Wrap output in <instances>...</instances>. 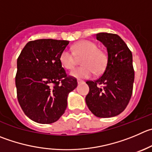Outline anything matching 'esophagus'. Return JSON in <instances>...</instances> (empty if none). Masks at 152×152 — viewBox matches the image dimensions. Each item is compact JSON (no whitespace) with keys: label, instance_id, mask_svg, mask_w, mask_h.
Here are the masks:
<instances>
[{"label":"esophagus","instance_id":"esophagus-1","mask_svg":"<svg viewBox=\"0 0 152 152\" xmlns=\"http://www.w3.org/2000/svg\"><path fill=\"white\" fill-rule=\"evenodd\" d=\"M84 83V81H83V80H77V83H78V84H80V83Z\"/></svg>","mask_w":152,"mask_h":152}]
</instances>
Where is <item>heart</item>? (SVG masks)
I'll return each instance as SVG.
<instances>
[{
  "label": "heart",
  "instance_id": "obj_1",
  "mask_svg": "<svg viewBox=\"0 0 152 152\" xmlns=\"http://www.w3.org/2000/svg\"><path fill=\"white\" fill-rule=\"evenodd\" d=\"M72 50L66 48L61 52L60 61L62 66L66 69H72L76 63V57H84L81 60L83 66L74 69L70 75L77 79L89 78L95 72L100 74L106 69L107 63V55L104 50L93 42L82 40L75 44Z\"/></svg>",
  "mask_w": 152,
  "mask_h": 152
}]
</instances>
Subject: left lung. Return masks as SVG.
I'll return each mask as SVG.
<instances>
[{
    "label": "left lung",
    "mask_w": 152,
    "mask_h": 152,
    "mask_svg": "<svg viewBox=\"0 0 152 152\" xmlns=\"http://www.w3.org/2000/svg\"><path fill=\"white\" fill-rule=\"evenodd\" d=\"M95 37L107 48V63L99 79L86 82L89 87L86 103L95 116L110 118L123 112L131 99L134 80L132 53L117 34L99 33Z\"/></svg>",
    "instance_id": "left-lung-1"
}]
</instances>
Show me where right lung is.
Instances as JSON below:
<instances>
[{"label":"right lung","mask_w":152,"mask_h":152,"mask_svg":"<svg viewBox=\"0 0 152 152\" xmlns=\"http://www.w3.org/2000/svg\"><path fill=\"white\" fill-rule=\"evenodd\" d=\"M66 40L42 39L26 44L17 60L15 86L25 115L40 124L58 120L67 107L69 93L77 86L60 61Z\"/></svg>","instance_id":"obj_1"}]
</instances>
